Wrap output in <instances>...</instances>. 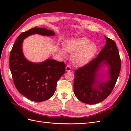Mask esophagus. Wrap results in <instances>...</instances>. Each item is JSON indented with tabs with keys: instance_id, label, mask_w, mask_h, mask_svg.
Returning <instances> with one entry per match:
<instances>
[{
	"instance_id": "1",
	"label": "esophagus",
	"mask_w": 131,
	"mask_h": 131,
	"mask_svg": "<svg viewBox=\"0 0 131 131\" xmlns=\"http://www.w3.org/2000/svg\"><path fill=\"white\" fill-rule=\"evenodd\" d=\"M66 72H70V71L72 70V69H71L69 65H67L66 66Z\"/></svg>"
}]
</instances>
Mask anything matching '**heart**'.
<instances>
[{"label": "heart", "mask_w": 131, "mask_h": 131, "mask_svg": "<svg viewBox=\"0 0 131 131\" xmlns=\"http://www.w3.org/2000/svg\"><path fill=\"white\" fill-rule=\"evenodd\" d=\"M86 37L70 39L65 43L64 49L60 47L58 52L64 56L66 51L73 53L72 61L74 65L82 66L89 62L96 54L98 47L94 43Z\"/></svg>", "instance_id": "b5f03b06"}]
</instances>
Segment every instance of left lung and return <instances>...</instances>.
<instances>
[{
	"label": "left lung",
	"mask_w": 131,
	"mask_h": 131,
	"mask_svg": "<svg viewBox=\"0 0 131 131\" xmlns=\"http://www.w3.org/2000/svg\"><path fill=\"white\" fill-rule=\"evenodd\" d=\"M105 45L97 57L75 72L74 92L79 101L88 104L98 103L112 92L119 75L121 61L112 39L105 36ZM108 67L104 73L102 68Z\"/></svg>",
	"instance_id": "obj_1"
}]
</instances>
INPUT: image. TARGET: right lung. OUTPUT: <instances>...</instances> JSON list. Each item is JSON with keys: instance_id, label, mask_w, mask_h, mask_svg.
<instances>
[{"instance_id": "1", "label": "right lung", "mask_w": 131, "mask_h": 131, "mask_svg": "<svg viewBox=\"0 0 131 131\" xmlns=\"http://www.w3.org/2000/svg\"><path fill=\"white\" fill-rule=\"evenodd\" d=\"M35 34L47 37L55 35L53 31L38 27L22 33L12 48L10 68L18 92L31 101L42 102L53 96L57 81L65 73L66 64L51 58L40 63L27 60L23 53V41Z\"/></svg>"}]
</instances>
